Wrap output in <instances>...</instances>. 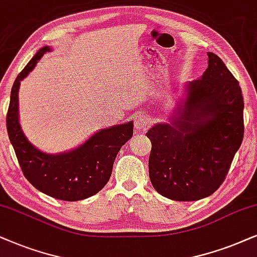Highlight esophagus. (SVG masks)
<instances>
[{
  "instance_id": "esophagus-1",
  "label": "esophagus",
  "mask_w": 257,
  "mask_h": 257,
  "mask_svg": "<svg viewBox=\"0 0 257 257\" xmlns=\"http://www.w3.org/2000/svg\"><path fill=\"white\" fill-rule=\"evenodd\" d=\"M150 124H152V119H150L148 116L142 114V112L136 115L135 128L138 129V131H147L150 126Z\"/></svg>"
}]
</instances>
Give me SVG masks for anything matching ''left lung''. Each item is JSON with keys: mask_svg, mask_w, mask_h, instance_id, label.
Here are the masks:
<instances>
[{"mask_svg": "<svg viewBox=\"0 0 257 257\" xmlns=\"http://www.w3.org/2000/svg\"><path fill=\"white\" fill-rule=\"evenodd\" d=\"M186 104L172 124L150 128L149 177L175 201H196L216 191L243 140V97L238 82L217 55L187 85Z\"/></svg>", "mask_w": 257, "mask_h": 257, "instance_id": "obj_1", "label": "left lung"}]
</instances>
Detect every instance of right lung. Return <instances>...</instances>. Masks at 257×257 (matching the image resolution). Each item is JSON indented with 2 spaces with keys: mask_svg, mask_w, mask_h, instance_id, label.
<instances>
[{
  "mask_svg": "<svg viewBox=\"0 0 257 257\" xmlns=\"http://www.w3.org/2000/svg\"><path fill=\"white\" fill-rule=\"evenodd\" d=\"M50 49L43 47L16 77L7 112V131L23 175L36 189L63 201H78L97 194L110 179L121 147L133 136V122L102 129L78 148L48 155L29 143L19 124L20 82Z\"/></svg>",
  "mask_w": 257,
  "mask_h": 257,
  "instance_id": "right-lung-1",
  "label": "right lung"
}]
</instances>
